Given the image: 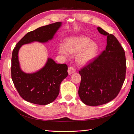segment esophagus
Returning <instances> with one entry per match:
<instances>
[{
	"instance_id": "obj_1",
	"label": "esophagus",
	"mask_w": 134,
	"mask_h": 134,
	"mask_svg": "<svg viewBox=\"0 0 134 134\" xmlns=\"http://www.w3.org/2000/svg\"><path fill=\"white\" fill-rule=\"evenodd\" d=\"M76 70L75 69V68L72 67V66H70L68 67V73L69 74H72L74 73V72H75Z\"/></svg>"
}]
</instances>
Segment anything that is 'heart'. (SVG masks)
I'll list each match as a JSON object with an SVG mask.
<instances>
[{
    "label": "heart",
    "mask_w": 134,
    "mask_h": 134,
    "mask_svg": "<svg viewBox=\"0 0 134 134\" xmlns=\"http://www.w3.org/2000/svg\"><path fill=\"white\" fill-rule=\"evenodd\" d=\"M58 51L66 56L76 54L77 62L84 65L91 62L97 55L98 46L86 36H76L66 39L65 44L59 46Z\"/></svg>",
    "instance_id": "1"
}]
</instances>
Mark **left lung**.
I'll list each match as a JSON object with an SVG mask.
<instances>
[{
    "instance_id": "8db88e82",
    "label": "left lung",
    "mask_w": 134,
    "mask_h": 134,
    "mask_svg": "<svg viewBox=\"0 0 134 134\" xmlns=\"http://www.w3.org/2000/svg\"><path fill=\"white\" fill-rule=\"evenodd\" d=\"M97 29L107 37L106 48L79 71V97L90 106L104 104L115 98L123 85L126 70L125 53L119 41L100 27Z\"/></svg>"
}]
</instances>
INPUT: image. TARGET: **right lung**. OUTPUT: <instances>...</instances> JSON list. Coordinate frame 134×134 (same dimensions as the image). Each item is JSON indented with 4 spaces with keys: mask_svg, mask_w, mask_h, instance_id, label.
<instances>
[{
    "mask_svg": "<svg viewBox=\"0 0 134 134\" xmlns=\"http://www.w3.org/2000/svg\"><path fill=\"white\" fill-rule=\"evenodd\" d=\"M62 22H58L26 34L13 49L11 76L20 96L27 102L39 105H47L54 101L59 93L60 83L68 76L66 64H57L48 58L45 66L35 73L23 72L18 60V51L22 45L34 41L46 43L52 40Z\"/></svg>",
    "mask_w": 134,
    "mask_h": 134,
    "instance_id": "add662e5",
    "label": "right lung"
}]
</instances>
